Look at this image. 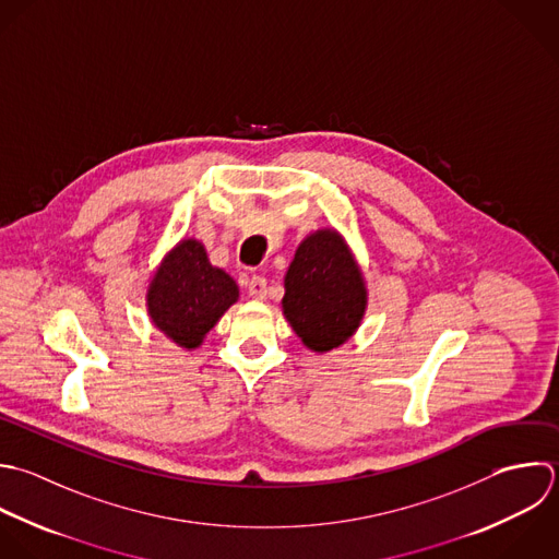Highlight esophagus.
Listing matches in <instances>:
<instances>
[{"mask_svg":"<svg viewBox=\"0 0 559 559\" xmlns=\"http://www.w3.org/2000/svg\"><path fill=\"white\" fill-rule=\"evenodd\" d=\"M248 292L254 300H265L267 298V281L263 276H252L248 281Z\"/></svg>","mask_w":559,"mask_h":559,"instance_id":"obj_1","label":"esophagus"}]
</instances>
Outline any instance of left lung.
Listing matches in <instances>:
<instances>
[{"label": "left lung", "mask_w": 559, "mask_h": 559, "mask_svg": "<svg viewBox=\"0 0 559 559\" xmlns=\"http://www.w3.org/2000/svg\"><path fill=\"white\" fill-rule=\"evenodd\" d=\"M283 316L313 353H329L361 326L368 289L357 259L335 228L307 235L285 274Z\"/></svg>", "instance_id": "1"}]
</instances>
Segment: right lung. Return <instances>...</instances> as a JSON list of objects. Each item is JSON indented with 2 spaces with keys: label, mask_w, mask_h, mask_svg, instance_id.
<instances>
[{
  "label": "right lung",
  "mask_w": 559,
  "mask_h": 559,
  "mask_svg": "<svg viewBox=\"0 0 559 559\" xmlns=\"http://www.w3.org/2000/svg\"><path fill=\"white\" fill-rule=\"evenodd\" d=\"M237 300V283L222 267L211 265L198 239H180L163 257L145 294L152 324L185 350L200 348Z\"/></svg>",
  "instance_id": "right-lung-1"
}]
</instances>
